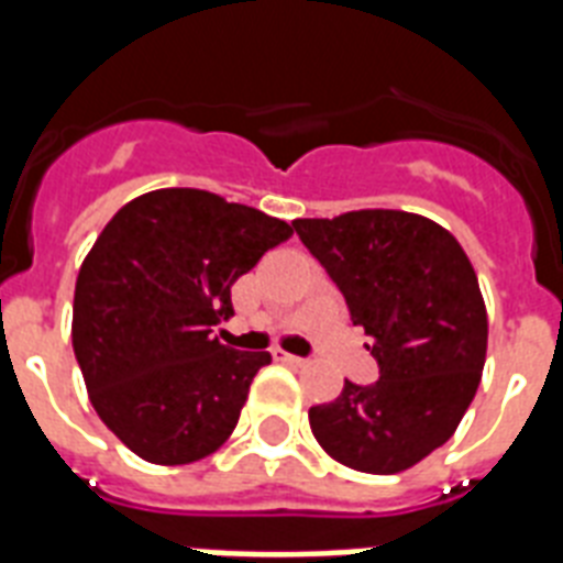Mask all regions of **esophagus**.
Instances as JSON below:
<instances>
[{
    "label": "esophagus",
    "instance_id": "obj_1",
    "mask_svg": "<svg viewBox=\"0 0 563 563\" xmlns=\"http://www.w3.org/2000/svg\"><path fill=\"white\" fill-rule=\"evenodd\" d=\"M272 356H274V362H283V365H295V368L307 365V362L300 360V356H291V353L280 351V347H277V351H272Z\"/></svg>",
    "mask_w": 563,
    "mask_h": 563
}]
</instances>
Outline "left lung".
Returning a JSON list of instances; mask_svg holds the SVG:
<instances>
[{
    "mask_svg": "<svg viewBox=\"0 0 563 563\" xmlns=\"http://www.w3.org/2000/svg\"><path fill=\"white\" fill-rule=\"evenodd\" d=\"M300 242L342 289L379 365L309 409L330 459L376 476L409 471L453 438L479 388L488 312L464 247L427 216L353 210L295 219Z\"/></svg>",
    "mask_w": 563,
    "mask_h": 563,
    "instance_id": "1",
    "label": "left lung"
}]
</instances>
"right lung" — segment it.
<instances>
[{"mask_svg":"<svg viewBox=\"0 0 563 563\" xmlns=\"http://www.w3.org/2000/svg\"><path fill=\"white\" fill-rule=\"evenodd\" d=\"M291 224L203 189L128 201L84 256L73 351L104 427L143 462L175 467L216 453L236 429L265 351H230L212 327L230 286Z\"/></svg>","mask_w":563,"mask_h":563,"instance_id":"right-lung-1","label":"right lung"}]
</instances>
